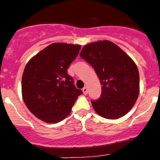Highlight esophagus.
Returning a JSON list of instances; mask_svg holds the SVG:
<instances>
[{
  "label": "esophagus",
  "instance_id": "esophagus-1",
  "mask_svg": "<svg viewBox=\"0 0 160 160\" xmlns=\"http://www.w3.org/2000/svg\"><path fill=\"white\" fill-rule=\"evenodd\" d=\"M82 92H83V94H85V95H87V93H88V89H87V87H85L84 88L82 89Z\"/></svg>",
  "mask_w": 160,
  "mask_h": 160
}]
</instances>
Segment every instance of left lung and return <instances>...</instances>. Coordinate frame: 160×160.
<instances>
[{
    "instance_id": "left-lung-1",
    "label": "left lung",
    "mask_w": 160,
    "mask_h": 160,
    "mask_svg": "<svg viewBox=\"0 0 160 160\" xmlns=\"http://www.w3.org/2000/svg\"><path fill=\"white\" fill-rule=\"evenodd\" d=\"M80 57L93 66L102 85L100 98L91 101L94 111L108 119L124 116L139 94V73L134 61L107 40L86 45Z\"/></svg>"
}]
</instances>
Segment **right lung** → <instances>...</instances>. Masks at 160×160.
<instances>
[{
  "label": "right lung",
  "mask_w": 160,
  "mask_h": 160,
  "mask_svg": "<svg viewBox=\"0 0 160 160\" xmlns=\"http://www.w3.org/2000/svg\"><path fill=\"white\" fill-rule=\"evenodd\" d=\"M81 46L53 43L26 64L22 80V98L37 118L57 123L70 114L82 91L73 84L67 69L78 55Z\"/></svg>",
  "instance_id": "add662e5"
}]
</instances>
